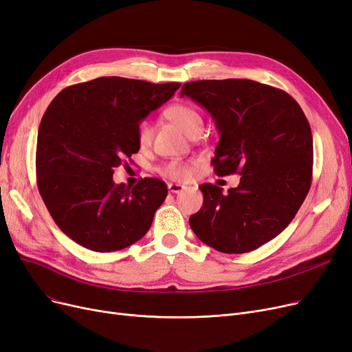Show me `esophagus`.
<instances>
[{
  "instance_id": "esophagus-1",
  "label": "esophagus",
  "mask_w": 352,
  "mask_h": 352,
  "mask_svg": "<svg viewBox=\"0 0 352 352\" xmlns=\"http://www.w3.org/2000/svg\"><path fill=\"white\" fill-rule=\"evenodd\" d=\"M167 188H168V192H172V193H179L185 189V186L177 185V184H168Z\"/></svg>"
}]
</instances>
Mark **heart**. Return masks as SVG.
<instances>
[{
  "label": "heart",
  "mask_w": 352,
  "mask_h": 352,
  "mask_svg": "<svg viewBox=\"0 0 352 352\" xmlns=\"http://www.w3.org/2000/svg\"><path fill=\"white\" fill-rule=\"evenodd\" d=\"M166 119L173 122L185 135L197 137L202 131L204 120L195 107L186 103H173L164 111ZM153 129L148 120H141L137 125V141L140 147H147L151 142ZM160 173L173 180H186L192 175V168L189 164L182 162H168L160 167Z\"/></svg>",
  "instance_id": "1"
}]
</instances>
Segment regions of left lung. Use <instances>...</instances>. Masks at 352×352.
I'll list each match as a JSON object with an SVG mask.
<instances>
[{"instance_id":"8db88e82","label":"left lung","mask_w":352,"mask_h":352,"mask_svg":"<svg viewBox=\"0 0 352 352\" xmlns=\"http://www.w3.org/2000/svg\"><path fill=\"white\" fill-rule=\"evenodd\" d=\"M184 96L207 109L220 132L211 162L215 175H241L228 193L212 184L199 186L204 204L190 215V228L218 252L258 249L292 223L309 193V120L288 93L253 80L190 81Z\"/></svg>"}]
</instances>
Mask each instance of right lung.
<instances>
[{"label":"right lung","mask_w":352,"mask_h":352,"mask_svg":"<svg viewBox=\"0 0 352 352\" xmlns=\"http://www.w3.org/2000/svg\"><path fill=\"white\" fill-rule=\"evenodd\" d=\"M179 87L100 77L64 89L47 106L36 145L38 188L56 226L76 243L116 252L148 232L166 184L144 177L131 188L112 176L140 150L137 125Z\"/></svg>","instance_id":"obj_1"}]
</instances>
